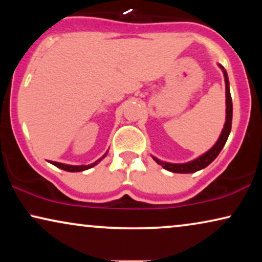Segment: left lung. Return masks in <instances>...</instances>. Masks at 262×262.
I'll list each match as a JSON object with an SVG mask.
<instances>
[{
    "instance_id": "left-lung-1",
    "label": "left lung",
    "mask_w": 262,
    "mask_h": 262,
    "mask_svg": "<svg viewBox=\"0 0 262 262\" xmlns=\"http://www.w3.org/2000/svg\"><path fill=\"white\" fill-rule=\"evenodd\" d=\"M220 68L223 71L224 75V81H225V105H227V116H225V124L223 130L221 132L220 138L217 139V142L214 143V145L210 150H207L205 154H203L202 156L196 157V159L189 161V162L186 163H169L164 162V161H161L157 159V157L152 156L154 161L156 163H159L160 166H162L164 169L171 171V173H181V174H187V173H194V171H198L200 169H204L209 164L212 162V161L218 156V154L221 152V150L223 149L225 145V142L230 135L231 131V123H232V101H231V95H230V88H229V78L228 74L223 67L220 64Z\"/></svg>"
}]
</instances>
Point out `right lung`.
Wrapping results in <instances>:
<instances>
[{
    "mask_svg": "<svg viewBox=\"0 0 262 262\" xmlns=\"http://www.w3.org/2000/svg\"><path fill=\"white\" fill-rule=\"evenodd\" d=\"M107 152L108 151H106L105 152V155H103L102 157H100L99 160H96L94 163H91V164H88V166H71V164H64V163H59V162H55V161H50V163H52L53 166H56L57 168H60V169H63V170H67V171H71V173H75V171H83V170H87V169H89V168H92V167H94V166H96V164H98L100 161H101L102 159H105L106 157V155H107Z\"/></svg>",
    "mask_w": 262,
    "mask_h": 262,
    "instance_id": "obj_1",
    "label": "right lung"
}]
</instances>
